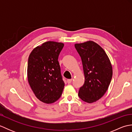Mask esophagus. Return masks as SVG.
<instances>
[{
    "label": "esophagus",
    "instance_id": "esophagus-1",
    "mask_svg": "<svg viewBox=\"0 0 132 132\" xmlns=\"http://www.w3.org/2000/svg\"><path fill=\"white\" fill-rule=\"evenodd\" d=\"M72 79H68V80H67V82H68L69 84H70V83H71L72 82Z\"/></svg>",
    "mask_w": 132,
    "mask_h": 132
}]
</instances>
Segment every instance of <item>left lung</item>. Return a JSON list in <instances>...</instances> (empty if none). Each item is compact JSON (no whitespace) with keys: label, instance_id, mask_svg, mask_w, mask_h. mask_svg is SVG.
I'll list each match as a JSON object with an SVG mask.
<instances>
[{"label":"left lung","instance_id":"1","mask_svg":"<svg viewBox=\"0 0 132 132\" xmlns=\"http://www.w3.org/2000/svg\"><path fill=\"white\" fill-rule=\"evenodd\" d=\"M82 59L85 82L78 96L88 103L100 99L107 91L112 77V68L104 50L94 41L75 44Z\"/></svg>","mask_w":132,"mask_h":132}]
</instances>
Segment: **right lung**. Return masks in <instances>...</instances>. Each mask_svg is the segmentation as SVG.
Here are the masks:
<instances>
[{
	"label": "right lung",
	"instance_id": "obj_1",
	"mask_svg": "<svg viewBox=\"0 0 132 132\" xmlns=\"http://www.w3.org/2000/svg\"><path fill=\"white\" fill-rule=\"evenodd\" d=\"M64 44L47 41L33 49L28 61V80L35 96L50 104L60 99L64 86L58 56Z\"/></svg>",
	"mask_w": 132,
	"mask_h": 132
}]
</instances>
